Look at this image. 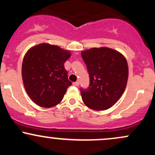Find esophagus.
<instances>
[{"label": "esophagus", "mask_w": 155, "mask_h": 155, "mask_svg": "<svg viewBox=\"0 0 155 155\" xmlns=\"http://www.w3.org/2000/svg\"><path fill=\"white\" fill-rule=\"evenodd\" d=\"M73 85H74V86L78 87V86H79V81H76V82L73 83Z\"/></svg>", "instance_id": "1"}]
</instances>
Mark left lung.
Wrapping results in <instances>:
<instances>
[{
	"label": "left lung",
	"mask_w": 155,
	"mask_h": 155,
	"mask_svg": "<svg viewBox=\"0 0 155 155\" xmlns=\"http://www.w3.org/2000/svg\"><path fill=\"white\" fill-rule=\"evenodd\" d=\"M90 76L87 89L80 88L83 102L96 111L111 107L126 87L128 66L124 57L107 47L92 48L81 52Z\"/></svg>",
	"instance_id": "obj_1"
}]
</instances>
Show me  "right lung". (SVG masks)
<instances>
[{"label": "right lung", "mask_w": 155, "mask_h": 155, "mask_svg": "<svg viewBox=\"0 0 155 155\" xmlns=\"http://www.w3.org/2000/svg\"><path fill=\"white\" fill-rule=\"evenodd\" d=\"M70 57L68 51L48 44L32 47L26 53L22 67L23 84L35 104L50 108L63 100L72 84L64 67Z\"/></svg>", "instance_id": "right-lung-1"}]
</instances>
